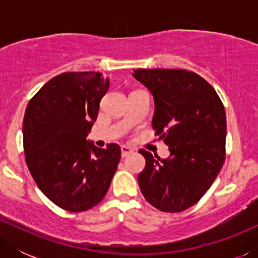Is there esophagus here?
<instances>
[{"mask_svg": "<svg viewBox=\"0 0 258 258\" xmlns=\"http://www.w3.org/2000/svg\"><path fill=\"white\" fill-rule=\"evenodd\" d=\"M133 149L130 147H128V146H122L121 147V153H122V157H125L126 155H129V154H132L133 153Z\"/></svg>", "mask_w": 258, "mask_h": 258, "instance_id": "obj_1", "label": "esophagus"}]
</instances>
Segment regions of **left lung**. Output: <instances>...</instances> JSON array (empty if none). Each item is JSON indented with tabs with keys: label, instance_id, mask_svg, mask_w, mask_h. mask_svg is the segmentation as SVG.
Wrapping results in <instances>:
<instances>
[{
	"label": "left lung",
	"instance_id": "obj_1",
	"mask_svg": "<svg viewBox=\"0 0 258 258\" xmlns=\"http://www.w3.org/2000/svg\"><path fill=\"white\" fill-rule=\"evenodd\" d=\"M133 76L153 95L151 124L170 153L161 160L139 151L146 158L140 189L157 209L183 211L207 192L224 162V107L214 88L192 72L135 69Z\"/></svg>",
	"mask_w": 258,
	"mask_h": 258
}]
</instances>
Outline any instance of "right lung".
I'll return each instance as SVG.
<instances>
[{"mask_svg": "<svg viewBox=\"0 0 258 258\" xmlns=\"http://www.w3.org/2000/svg\"><path fill=\"white\" fill-rule=\"evenodd\" d=\"M109 79L100 73H63L48 81L27 105L23 147L41 191L62 209L80 213L107 194L121 158L118 144L89 141Z\"/></svg>", "mask_w": 258, "mask_h": 258, "instance_id": "add662e5", "label": "right lung"}]
</instances>
